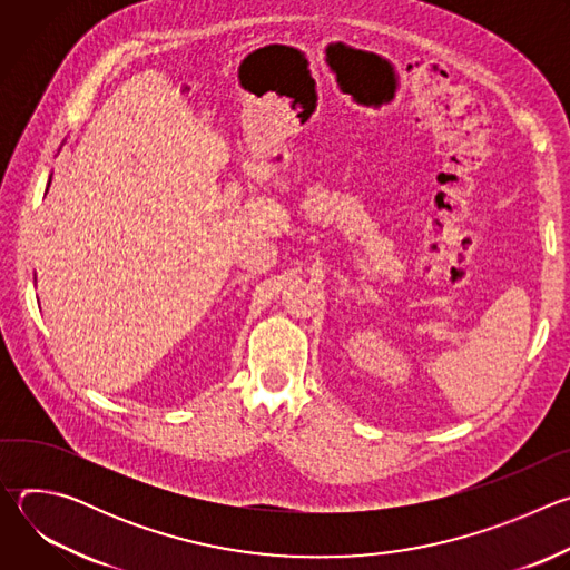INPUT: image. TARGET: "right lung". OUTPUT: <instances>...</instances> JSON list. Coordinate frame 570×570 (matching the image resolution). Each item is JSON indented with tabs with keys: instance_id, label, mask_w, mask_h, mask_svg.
<instances>
[{
	"instance_id": "add662e5",
	"label": "right lung",
	"mask_w": 570,
	"mask_h": 570,
	"mask_svg": "<svg viewBox=\"0 0 570 570\" xmlns=\"http://www.w3.org/2000/svg\"><path fill=\"white\" fill-rule=\"evenodd\" d=\"M49 183H51V178H49Z\"/></svg>"
}]
</instances>
